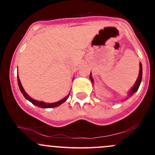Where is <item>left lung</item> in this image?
Returning a JSON list of instances; mask_svg holds the SVG:
<instances>
[{
  "label": "left lung",
  "mask_w": 155,
  "mask_h": 155,
  "mask_svg": "<svg viewBox=\"0 0 155 155\" xmlns=\"http://www.w3.org/2000/svg\"><path fill=\"white\" fill-rule=\"evenodd\" d=\"M139 67H140V70H139V74H138V78H137L136 83H135L134 85L133 86V87H131L130 90L128 91V95L129 96H132L133 94L135 93V92H137V90H138V88H139L140 82H141V80H142V64L140 63H139ZM90 80H91L92 83L93 84L94 80H93V79H92L91 73H90Z\"/></svg>",
  "instance_id": "left-lung-1"
}]
</instances>
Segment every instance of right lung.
Here are the masks:
<instances>
[{
    "instance_id": "add662e5",
    "label": "right lung",
    "mask_w": 155,
    "mask_h": 155,
    "mask_svg": "<svg viewBox=\"0 0 155 155\" xmlns=\"http://www.w3.org/2000/svg\"><path fill=\"white\" fill-rule=\"evenodd\" d=\"M17 81H18V85H19V90H20L21 92L22 93L23 96L25 97L27 100L29 101L30 102H31L33 105H35V106H38V107H40V108H49L58 107V106H59L60 105L63 104V103L67 100L68 97H69V95H70V92H69V94L66 96V97H65L64 98L62 99V100H60L59 101H58V102H55V103H45V102H43V101H38L34 100V99H33L32 97H30V96L27 94V92L25 91L24 88H23V87L22 86V84H21V82H20V80H19L18 74H17Z\"/></svg>"
}]
</instances>
